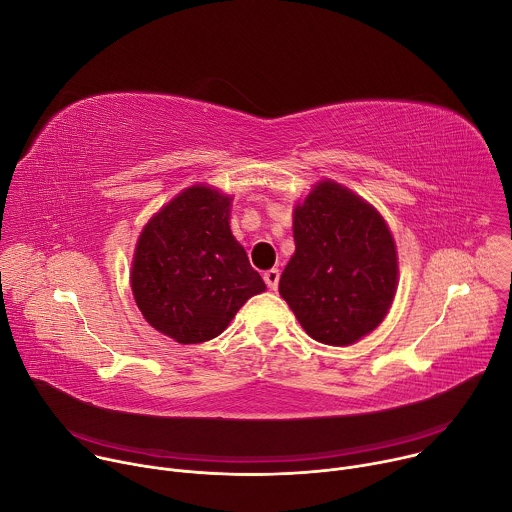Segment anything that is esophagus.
Listing matches in <instances>:
<instances>
[{
  "label": "esophagus",
  "instance_id": "obj_1",
  "mask_svg": "<svg viewBox=\"0 0 512 512\" xmlns=\"http://www.w3.org/2000/svg\"><path fill=\"white\" fill-rule=\"evenodd\" d=\"M263 279L267 283L269 289H277V283H279V269H269L263 273Z\"/></svg>",
  "mask_w": 512,
  "mask_h": 512
}]
</instances>
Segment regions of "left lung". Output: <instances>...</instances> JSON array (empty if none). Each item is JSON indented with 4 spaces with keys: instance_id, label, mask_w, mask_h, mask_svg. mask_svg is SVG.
<instances>
[{
    "instance_id": "8db88e82",
    "label": "left lung",
    "mask_w": 512,
    "mask_h": 512,
    "mask_svg": "<svg viewBox=\"0 0 512 512\" xmlns=\"http://www.w3.org/2000/svg\"><path fill=\"white\" fill-rule=\"evenodd\" d=\"M296 253L279 294L318 342L348 346L391 308L397 251L383 216L336 182H320L294 210Z\"/></svg>"
}]
</instances>
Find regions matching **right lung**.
Returning <instances> with one entry per match:
<instances>
[{"label": "right lung", "mask_w": 512, "mask_h": 512, "mask_svg": "<svg viewBox=\"0 0 512 512\" xmlns=\"http://www.w3.org/2000/svg\"><path fill=\"white\" fill-rule=\"evenodd\" d=\"M229 196L192 186L164 206L139 235L131 289L158 332L180 344L221 334L265 283L229 227Z\"/></svg>", "instance_id": "1"}]
</instances>
